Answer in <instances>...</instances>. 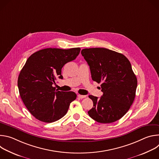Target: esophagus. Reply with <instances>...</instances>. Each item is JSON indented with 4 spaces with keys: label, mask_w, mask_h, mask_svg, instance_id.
<instances>
[{
    "label": "esophagus",
    "mask_w": 159,
    "mask_h": 159,
    "mask_svg": "<svg viewBox=\"0 0 159 159\" xmlns=\"http://www.w3.org/2000/svg\"><path fill=\"white\" fill-rule=\"evenodd\" d=\"M78 98H80V99H83V98H85L86 97V96H84V95H80V94H78L77 95Z\"/></svg>",
    "instance_id": "esophagus-1"
}]
</instances>
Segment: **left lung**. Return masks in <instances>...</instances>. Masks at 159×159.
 <instances>
[{"label":"left lung","mask_w":159,"mask_h":159,"mask_svg":"<svg viewBox=\"0 0 159 159\" xmlns=\"http://www.w3.org/2000/svg\"><path fill=\"white\" fill-rule=\"evenodd\" d=\"M81 54L87 62L92 79L101 83L102 96L90 95L93 107L89 116L101 123H111L121 119L132 105L137 79L131 63L123 54L104 48H85Z\"/></svg>","instance_id":"8db88e82"}]
</instances>
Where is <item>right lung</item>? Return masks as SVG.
Returning <instances> with one entry per match:
<instances>
[{
	"mask_svg": "<svg viewBox=\"0 0 159 159\" xmlns=\"http://www.w3.org/2000/svg\"><path fill=\"white\" fill-rule=\"evenodd\" d=\"M80 48L68 50L45 48L32 54L18 77L20 96L26 108L37 120L52 123L63 117L77 95L53 87L57 78L63 79L61 69L76 58Z\"/></svg>",
	"mask_w": 159,
	"mask_h": 159,
	"instance_id": "obj_1",
	"label": "right lung"
}]
</instances>
